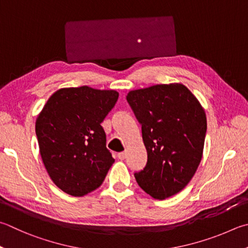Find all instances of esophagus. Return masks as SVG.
Masks as SVG:
<instances>
[{"mask_svg": "<svg viewBox=\"0 0 248 248\" xmlns=\"http://www.w3.org/2000/svg\"><path fill=\"white\" fill-rule=\"evenodd\" d=\"M125 157H127V153H125V152H121V153H119V154H118V158L120 160H124Z\"/></svg>", "mask_w": 248, "mask_h": 248, "instance_id": "1", "label": "esophagus"}]
</instances>
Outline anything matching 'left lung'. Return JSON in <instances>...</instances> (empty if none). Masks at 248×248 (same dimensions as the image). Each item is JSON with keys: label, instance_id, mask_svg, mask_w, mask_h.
I'll return each instance as SVG.
<instances>
[{"label": "left lung", "instance_id": "obj_1", "mask_svg": "<svg viewBox=\"0 0 248 248\" xmlns=\"http://www.w3.org/2000/svg\"><path fill=\"white\" fill-rule=\"evenodd\" d=\"M127 101L142 124L147 163L134 173L140 187L155 200L182 191L202 157L205 110L182 83L156 84L130 91Z\"/></svg>", "mask_w": 248, "mask_h": 248}]
</instances>
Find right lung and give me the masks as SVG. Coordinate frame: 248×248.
<instances>
[{
  "instance_id": "add662e5",
  "label": "right lung",
  "mask_w": 248,
  "mask_h": 248,
  "mask_svg": "<svg viewBox=\"0 0 248 248\" xmlns=\"http://www.w3.org/2000/svg\"><path fill=\"white\" fill-rule=\"evenodd\" d=\"M118 96L115 90L88 85L62 88L38 115L35 134L44 167L67 194L80 197L96 190L114 164L101 123Z\"/></svg>"
}]
</instances>
